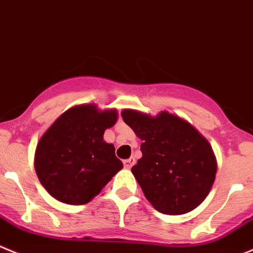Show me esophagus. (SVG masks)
<instances>
[{
	"instance_id": "34e87169",
	"label": "esophagus",
	"mask_w": 253,
	"mask_h": 253,
	"mask_svg": "<svg viewBox=\"0 0 253 253\" xmlns=\"http://www.w3.org/2000/svg\"><path fill=\"white\" fill-rule=\"evenodd\" d=\"M134 165V159L133 157H131V159H128V160H125L124 161V166L126 167V169H131L132 166H133Z\"/></svg>"
}]
</instances>
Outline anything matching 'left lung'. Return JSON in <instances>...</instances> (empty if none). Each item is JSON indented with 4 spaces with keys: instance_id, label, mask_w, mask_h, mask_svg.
Masks as SVG:
<instances>
[{
    "instance_id": "8db88e82",
    "label": "left lung",
    "mask_w": 253,
    "mask_h": 253,
    "mask_svg": "<svg viewBox=\"0 0 253 253\" xmlns=\"http://www.w3.org/2000/svg\"><path fill=\"white\" fill-rule=\"evenodd\" d=\"M122 119L142 140V157L131 169L145 197L165 214H183L204 202L216 178L209 141L180 116H151L126 108Z\"/></svg>"
}]
</instances>
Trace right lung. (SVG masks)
<instances>
[{"label":"right lung","instance_id":"1","mask_svg":"<svg viewBox=\"0 0 253 253\" xmlns=\"http://www.w3.org/2000/svg\"><path fill=\"white\" fill-rule=\"evenodd\" d=\"M117 110L94 103L73 106L42 134L35 152L41 185L57 201L88 204L124 165L103 133L117 122Z\"/></svg>","mask_w":253,"mask_h":253}]
</instances>
